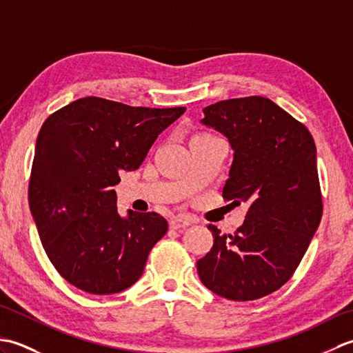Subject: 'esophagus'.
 <instances>
[{
  "label": "esophagus",
  "mask_w": 353,
  "mask_h": 353,
  "mask_svg": "<svg viewBox=\"0 0 353 353\" xmlns=\"http://www.w3.org/2000/svg\"><path fill=\"white\" fill-rule=\"evenodd\" d=\"M191 224H192V220L186 219V216H174V219L170 220V228L174 229V230L185 229V228L191 226Z\"/></svg>",
  "instance_id": "1"
}]
</instances>
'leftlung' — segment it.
I'll list each match as a JSON object with an SVG mask.
<instances>
[{
  "mask_svg": "<svg viewBox=\"0 0 353 353\" xmlns=\"http://www.w3.org/2000/svg\"><path fill=\"white\" fill-rule=\"evenodd\" d=\"M203 114L201 124L223 133L234 150L223 197L249 209L234 235L209 224L214 245L197 272L215 294L256 301L288 282L320 224L316 144L302 123L265 97L223 100Z\"/></svg>",
  "mask_w": 353,
  "mask_h": 353,
  "instance_id": "8db88e82",
  "label": "left lung"
}]
</instances>
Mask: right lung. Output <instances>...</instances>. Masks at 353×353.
Masks as SVG:
<instances>
[{
    "mask_svg": "<svg viewBox=\"0 0 353 353\" xmlns=\"http://www.w3.org/2000/svg\"><path fill=\"white\" fill-rule=\"evenodd\" d=\"M186 108H132L85 97L51 114L37 134L28 203L41 243L65 281L91 294L132 287L167 234L156 212L119 216V171L138 170Z\"/></svg>",
    "mask_w": 353,
    "mask_h": 353,
    "instance_id": "right-lung-1",
    "label": "right lung"
}]
</instances>
